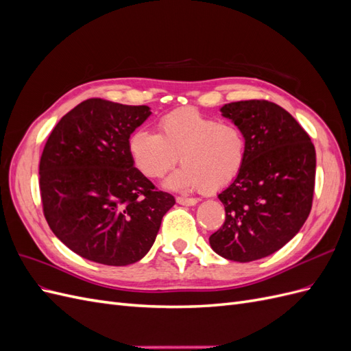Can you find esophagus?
Here are the masks:
<instances>
[{"instance_id": "esophagus-1", "label": "esophagus", "mask_w": 351, "mask_h": 351, "mask_svg": "<svg viewBox=\"0 0 351 351\" xmlns=\"http://www.w3.org/2000/svg\"><path fill=\"white\" fill-rule=\"evenodd\" d=\"M177 204L183 205V206H193L197 204V199L195 197H184V196H178L177 197Z\"/></svg>"}]
</instances>
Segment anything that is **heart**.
<instances>
[{
  "instance_id": "b5f03b06",
  "label": "heart",
  "mask_w": 351,
  "mask_h": 351,
  "mask_svg": "<svg viewBox=\"0 0 351 351\" xmlns=\"http://www.w3.org/2000/svg\"><path fill=\"white\" fill-rule=\"evenodd\" d=\"M129 149L134 165L159 178L178 161L165 180L171 190H218L231 183L246 158V139L236 124L218 123L193 110L169 112L158 123V134L145 129L132 134Z\"/></svg>"
}]
</instances>
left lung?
Listing matches in <instances>:
<instances>
[{"instance_id":"1","label":"left lung","mask_w":351,"mask_h":351,"mask_svg":"<svg viewBox=\"0 0 351 351\" xmlns=\"http://www.w3.org/2000/svg\"><path fill=\"white\" fill-rule=\"evenodd\" d=\"M219 111L243 132L246 158L218 195L226 221L209 244L228 261H258L289 243L311 214L315 146L294 117L274 102L239 101Z\"/></svg>"}]
</instances>
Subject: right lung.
<instances>
[{
    "instance_id": "add662e5",
    "label": "right lung",
    "mask_w": 351,
    "mask_h": 351,
    "mask_svg": "<svg viewBox=\"0 0 351 351\" xmlns=\"http://www.w3.org/2000/svg\"><path fill=\"white\" fill-rule=\"evenodd\" d=\"M151 114L146 105L88 99L48 137L39 164L44 215L84 259L111 267L141 261L176 204L134 167L129 149L132 133Z\"/></svg>"
}]
</instances>
